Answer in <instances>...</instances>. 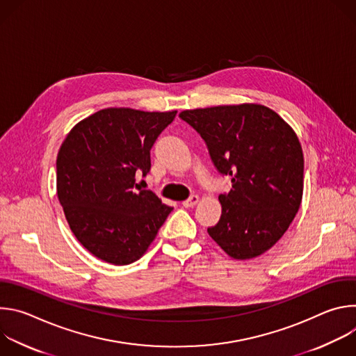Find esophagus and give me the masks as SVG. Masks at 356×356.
Returning a JSON list of instances; mask_svg holds the SVG:
<instances>
[{
  "label": "esophagus",
  "mask_w": 356,
  "mask_h": 356,
  "mask_svg": "<svg viewBox=\"0 0 356 356\" xmlns=\"http://www.w3.org/2000/svg\"><path fill=\"white\" fill-rule=\"evenodd\" d=\"M198 195H195V194H193L190 198H187L186 201H183V207H186V209H191V207H194L197 202H198Z\"/></svg>",
  "instance_id": "34e87169"
}]
</instances>
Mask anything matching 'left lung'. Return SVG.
<instances>
[{
	"instance_id": "left-lung-1",
	"label": "left lung",
	"mask_w": 356,
	"mask_h": 356,
	"mask_svg": "<svg viewBox=\"0 0 356 356\" xmlns=\"http://www.w3.org/2000/svg\"><path fill=\"white\" fill-rule=\"evenodd\" d=\"M206 140L232 188L218 197L222 214L209 235L228 257H261L287 231L302 198V150L294 129L273 110L243 103L179 114Z\"/></svg>"
}]
</instances>
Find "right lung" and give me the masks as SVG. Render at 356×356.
<instances>
[{"label": "right lung", "mask_w": 356, "mask_h": 356, "mask_svg": "<svg viewBox=\"0 0 356 356\" xmlns=\"http://www.w3.org/2000/svg\"><path fill=\"white\" fill-rule=\"evenodd\" d=\"M176 110H99L77 122L56 159V191L67 224L92 255L113 265L140 259L173 210L136 173L150 169V147Z\"/></svg>", "instance_id": "add662e5"}]
</instances>
